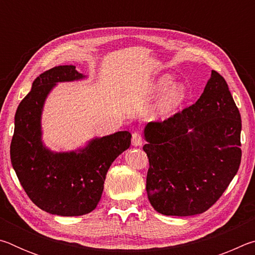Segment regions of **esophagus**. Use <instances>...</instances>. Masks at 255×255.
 Listing matches in <instances>:
<instances>
[{"label": "esophagus", "mask_w": 255, "mask_h": 255, "mask_svg": "<svg viewBox=\"0 0 255 255\" xmlns=\"http://www.w3.org/2000/svg\"><path fill=\"white\" fill-rule=\"evenodd\" d=\"M131 144L133 146H141L143 145V138H141L139 132H133L132 133V138H131Z\"/></svg>", "instance_id": "esophagus-1"}]
</instances>
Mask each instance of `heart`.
I'll return each mask as SVG.
<instances>
[{"mask_svg":"<svg viewBox=\"0 0 255 255\" xmlns=\"http://www.w3.org/2000/svg\"><path fill=\"white\" fill-rule=\"evenodd\" d=\"M174 77L164 74L155 80L149 86V96L162 93L152 110V116L156 119H165L173 116L187 100L188 91L182 83H174Z\"/></svg>","mask_w":255,"mask_h":255,"instance_id":"obj_1","label":"heart"}]
</instances>
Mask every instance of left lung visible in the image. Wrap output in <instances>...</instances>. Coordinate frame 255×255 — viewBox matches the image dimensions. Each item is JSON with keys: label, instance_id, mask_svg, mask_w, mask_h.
<instances>
[{"label": "left lung", "instance_id": "8db88e82", "mask_svg": "<svg viewBox=\"0 0 255 255\" xmlns=\"http://www.w3.org/2000/svg\"><path fill=\"white\" fill-rule=\"evenodd\" d=\"M241 130L240 111L216 71L195 105L146 125V191L153 208L181 217L208 210L239 171Z\"/></svg>", "mask_w": 255, "mask_h": 255}]
</instances>
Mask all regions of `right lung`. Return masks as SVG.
Wrapping results in <instances>:
<instances>
[{"instance_id":"1","label":"right lung","mask_w":255,"mask_h":255,"mask_svg":"<svg viewBox=\"0 0 255 255\" xmlns=\"http://www.w3.org/2000/svg\"><path fill=\"white\" fill-rule=\"evenodd\" d=\"M75 66H55L33 81L16 109L10 155L12 166L34 205L51 215L82 216L96 209L112 162L130 146L131 133L96 137L71 152H53L42 141L41 115L59 82L85 79Z\"/></svg>"}]
</instances>
